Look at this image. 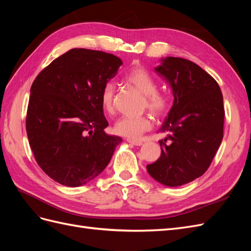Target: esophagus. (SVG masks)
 <instances>
[{"label": "esophagus", "mask_w": 251, "mask_h": 251, "mask_svg": "<svg viewBox=\"0 0 251 251\" xmlns=\"http://www.w3.org/2000/svg\"><path fill=\"white\" fill-rule=\"evenodd\" d=\"M128 143L133 144V146H136V147H140L142 146V141H139V140H133V139H126Z\"/></svg>", "instance_id": "esophagus-1"}]
</instances>
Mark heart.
<instances>
[{
	"label": "heart",
	"mask_w": 251,
	"mask_h": 251,
	"mask_svg": "<svg viewBox=\"0 0 251 251\" xmlns=\"http://www.w3.org/2000/svg\"><path fill=\"white\" fill-rule=\"evenodd\" d=\"M126 81L137 89L143 94L142 109H149L157 116H161L170 107V97L165 92L158 91L157 81L151 74L141 66H134L126 74ZM115 83L108 81L104 83L100 93V103L102 110L112 114L115 110ZM151 119L149 115L138 117L123 116L116 120L113 131L116 135L130 139H138L140 136L151 127Z\"/></svg>",
	"instance_id": "1"
}]
</instances>
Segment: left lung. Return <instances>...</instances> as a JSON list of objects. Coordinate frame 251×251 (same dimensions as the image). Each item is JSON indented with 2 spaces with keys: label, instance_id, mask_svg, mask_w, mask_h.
I'll use <instances>...</instances> for the list:
<instances>
[{
  "label": "left lung",
  "instance_id": "obj_1",
  "mask_svg": "<svg viewBox=\"0 0 251 251\" xmlns=\"http://www.w3.org/2000/svg\"><path fill=\"white\" fill-rule=\"evenodd\" d=\"M155 68L173 90L174 103L160 131L161 156L147 165L165 186H180L207 171L223 139V95L215 78L197 64L169 56Z\"/></svg>",
  "mask_w": 251,
  "mask_h": 251
}]
</instances>
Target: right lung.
<instances>
[{
    "instance_id": "add662e5",
    "label": "right lung",
    "mask_w": 251,
    "mask_h": 251,
    "mask_svg": "<svg viewBox=\"0 0 251 251\" xmlns=\"http://www.w3.org/2000/svg\"><path fill=\"white\" fill-rule=\"evenodd\" d=\"M123 60L75 48L47 66L30 89L26 131L41 169L70 187L88 183L107 166L123 141L108 135L100 93Z\"/></svg>"
}]
</instances>
